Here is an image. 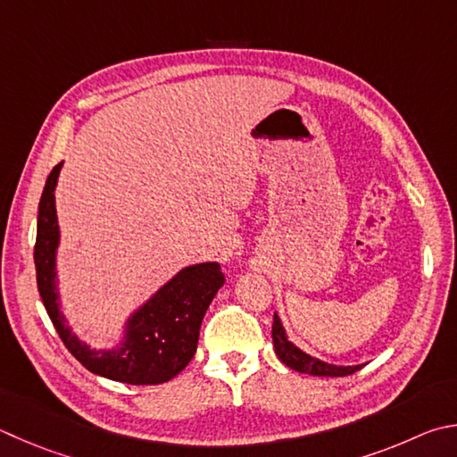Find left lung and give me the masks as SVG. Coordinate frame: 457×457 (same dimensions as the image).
Instances as JSON below:
<instances>
[{
    "instance_id": "obj_1",
    "label": "left lung",
    "mask_w": 457,
    "mask_h": 457,
    "mask_svg": "<svg viewBox=\"0 0 457 457\" xmlns=\"http://www.w3.org/2000/svg\"><path fill=\"white\" fill-rule=\"evenodd\" d=\"M271 337H273V347H276L278 358L286 363L287 368H292L300 373H310V376H321V378H344V376H352L361 366H331V363H326L321 360H315L312 355L303 353L302 350L289 342L286 337V331L281 328V321L278 315H273V323H271Z\"/></svg>"
}]
</instances>
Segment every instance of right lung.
Masks as SVG:
<instances>
[{
  "label": "right lung",
  "instance_id": "1",
  "mask_svg": "<svg viewBox=\"0 0 457 457\" xmlns=\"http://www.w3.org/2000/svg\"><path fill=\"white\" fill-rule=\"evenodd\" d=\"M62 163L47 176L39 200L37 236L33 262L37 273V292L57 336L81 366L97 376L131 386L163 384L192 361L200 339L202 320L213 295L226 281L218 263H197L181 270L163 286L129 321L126 345L118 352H91L79 344L63 323L55 294L57 218L54 189Z\"/></svg>",
  "mask_w": 457,
  "mask_h": 457
}]
</instances>
